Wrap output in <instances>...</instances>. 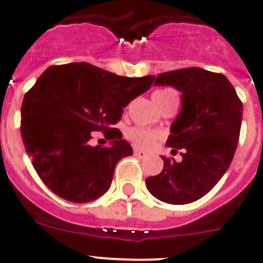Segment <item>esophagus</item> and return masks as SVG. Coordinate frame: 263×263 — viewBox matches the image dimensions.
Masks as SVG:
<instances>
[{
	"instance_id": "obj_1",
	"label": "esophagus",
	"mask_w": 263,
	"mask_h": 263,
	"mask_svg": "<svg viewBox=\"0 0 263 263\" xmlns=\"http://www.w3.org/2000/svg\"><path fill=\"white\" fill-rule=\"evenodd\" d=\"M134 156L135 157H138V158H147V156L148 154L145 153V152H143V151H139V149H134Z\"/></svg>"
}]
</instances>
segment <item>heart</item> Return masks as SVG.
Wrapping results in <instances>:
<instances>
[{
    "instance_id": "1",
    "label": "heart",
    "mask_w": 263,
    "mask_h": 263,
    "mask_svg": "<svg viewBox=\"0 0 263 263\" xmlns=\"http://www.w3.org/2000/svg\"><path fill=\"white\" fill-rule=\"evenodd\" d=\"M166 92L172 91L163 90L156 92V93H166ZM128 138L138 148H142V149H151V148L156 144L157 140H158V134L154 132L147 130V129L144 128H140V126H134V128L129 129Z\"/></svg>"
}]
</instances>
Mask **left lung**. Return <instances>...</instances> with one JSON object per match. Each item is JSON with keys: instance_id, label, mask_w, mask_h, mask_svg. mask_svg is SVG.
I'll use <instances>...</instances> for the list:
<instances>
[{"instance_id": "1", "label": "left lung", "mask_w": 263, "mask_h": 263, "mask_svg": "<svg viewBox=\"0 0 263 263\" xmlns=\"http://www.w3.org/2000/svg\"><path fill=\"white\" fill-rule=\"evenodd\" d=\"M156 86L182 92V107L166 145L182 161L162 157L163 170L145 180L161 201L190 204L206 195L229 168L239 139L243 105L228 78L206 69L183 68L157 76Z\"/></svg>"}]
</instances>
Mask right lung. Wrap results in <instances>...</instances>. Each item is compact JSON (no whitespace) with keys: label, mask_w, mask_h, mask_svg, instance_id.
I'll list each match as a JSON object with an SVG mask.
<instances>
[{"label":"right lung","mask_w":263,"mask_h":263,"mask_svg":"<svg viewBox=\"0 0 263 263\" xmlns=\"http://www.w3.org/2000/svg\"><path fill=\"white\" fill-rule=\"evenodd\" d=\"M153 76L123 77L88 63L51 66L25 93L21 137L39 177L59 197L72 202L102 196L116 163L133 148L112 128L123 107L151 88ZM102 131L112 144H89Z\"/></svg>","instance_id":"add662e5"}]
</instances>
